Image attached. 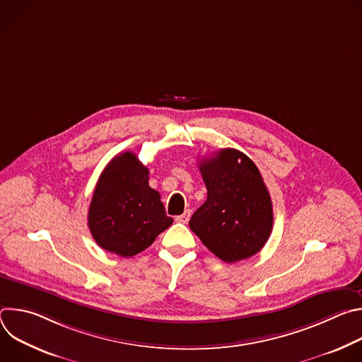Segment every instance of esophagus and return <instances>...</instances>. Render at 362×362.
I'll list each match as a JSON object with an SVG mask.
<instances>
[{"mask_svg": "<svg viewBox=\"0 0 362 362\" xmlns=\"http://www.w3.org/2000/svg\"><path fill=\"white\" fill-rule=\"evenodd\" d=\"M175 219H176V222H179V223H187L189 219H190V211H185V214L176 216Z\"/></svg>", "mask_w": 362, "mask_h": 362, "instance_id": "34e87169", "label": "esophagus"}]
</instances>
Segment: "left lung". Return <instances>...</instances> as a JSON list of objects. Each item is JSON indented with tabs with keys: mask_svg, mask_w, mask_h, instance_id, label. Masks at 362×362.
Instances as JSON below:
<instances>
[{
	"mask_svg": "<svg viewBox=\"0 0 362 362\" xmlns=\"http://www.w3.org/2000/svg\"><path fill=\"white\" fill-rule=\"evenodd\" d=\"M208 197L189 226L219 259L235 264L259 252L271 236L274 209L262 175L245 153L221 148L202 159Z\"/></svg>",
	"mask_w": 362,
	"mask_h": 362,
	"instance_id": "obj_1",
	"label": "left lung"
}]
</instances>
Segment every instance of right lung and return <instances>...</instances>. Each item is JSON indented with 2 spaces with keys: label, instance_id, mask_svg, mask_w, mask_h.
I'll list each match as a JSON object with an SVG mask.
<instances>
[{
  "label": "right lung",
  "instance_id": "right-lung-1",
  "mask_svg": "<svg viewBox=\"0 0 362 362\" xmlns=\"http://www.w3.org/2000/svg\"><path fill=\"white\" fill-rule=\"evenodd\" d=\"M173 219L148 186V169L132 151L117 154L101 172L88 208V228L107 252L123 257L148 247Z\"/></svg>",
  "mask_w": 362,
  "mask_h": 362
}]
</instances>
